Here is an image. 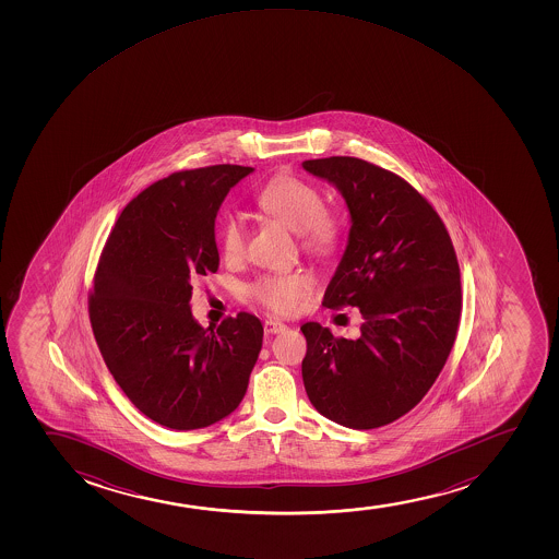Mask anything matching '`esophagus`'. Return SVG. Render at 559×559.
I'll return each instance as SVG.
<instances>
[{
	"mask_svg": "<svg viewBox=\"0 0 559 559\" xmlns=\"http://www.w3.org/2000/svg\"><path fill=\"white\" fill-rule=\"evenodd\" d=\"M285 330H287V326L283 322L274 321V319H266L264 321V332L269 335L282 334Z\"/></svg>",
	"mask_w": 559,
	"mask_h": 559,
	"instance_id": "1",
	"label": "esophagus"
}]
</instances>
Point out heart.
Returning <instances> with one entry per match:
<instances>
[{"instance_id": "b5f03b06", "label": "heart", "mask_w": 559, "mask_h": 559, "mask_svg": "<svg viewBox=\"0 0 559 559\" xmlns=\"http://www.w3.org/2000/svg\"><path fill=\"white\" fill-rule=\"evenodd\" d=\"M257 205L270 218L282 222L302 237L309 250L328 251L340 235V222L324 209L322 193L306 180L277 177L257 193ZM218 245L227 261H238L246 253V225L240 214H225L218 225ZM313 289V276L306 270L263 274L250 283L248 295L264 308L290 314L302 308Z\"/></svg>"}]
</instances>
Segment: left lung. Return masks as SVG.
Wrapping results in <instances>:
<instances>
[{"mask_svg": "<svg viewBox=\"0 0 559 559\" xmlns=\"http://www.w3.org/2000/svg\"><path fill=\"white\" fill-rule=\"evenodd\" d=\"M337 188L350 212L347 250L322 306L358 308V340L334 337L319 322L302 379L311 405L348 429L392 424L429 392L461 321V270L437 211L399 175L353 156L302 164Z\"/></svg>", "mask_w": 559, "mask_h": 559, "instance_id": "obj_1", "label": "left lung"}]
</instances>
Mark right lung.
<instances>
[{
  "label": "right lung",
  "instance_id": "obj_1",
  "mask_svg": "<svg viewBox=\"0 0 559 559\" xmlns=\"http://www.w3.org/2000/svg\"><path fill=\"white\" fill-rule=\"evenodd\" d=\"M253 167H200L154 182L124 206L100 253L90 296L93 334L138 411L175 430L203 429L245 399L263 347L255 314L203 328L192 282L214 274V222Z\"/></svg>",
  "mask_w": 559,
  "mask_h": 559
}]
</instances>
